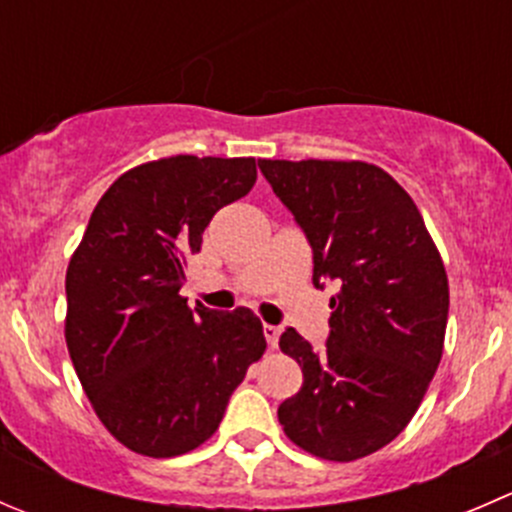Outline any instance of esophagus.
<instances>
[{
	"label": "esophagus",
	"mask_w": 512,
	"mask_h": 512,
	"mask_svg": "<svg viewBox=\"0 0 512 512\" xmlns=\"http://www.w3.org/2000/svg\"><path fill=\"white\" fill-rule=\"evenodd\" d=\"M262 332H265L267 345H270L272 350H275L277 340H280V327H275V325H262Z\"/></svg>",
	"instance_id": "1"
}]
</instances>
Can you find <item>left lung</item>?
Returning <instances> with one entry per match:
<instances>
[{
    "label": "left lung",
    "instance_id": "left-lung-1",
    "mask_svg": "<svg viewBox=\"0 0 512 512\" xmlns=\"http://www.w3.org/2000/svg\"><path fill=\"white\" fill-rule=\"evenodd\" d=\"M312 247V285L337 282L320 352L287 327L280 350L302 367L277 408L282 430L322 460L385 448L413 420L443 357L448 275L408 192L367 162L257 160Z\"/></svg>",
    "mask_w": 512,
    "mask_h": 512
}]
</instances>
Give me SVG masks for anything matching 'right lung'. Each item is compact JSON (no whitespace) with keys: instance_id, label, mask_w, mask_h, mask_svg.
<instances>
[{"instance_id":"1","label":"right lung","mask_w":512,"mask_h":512,"mask_svg":"<svg viewBox=\"0 0 512 512\" xmlns=\"http://www.w3.org/2000/svg\"><path fill=\"white\" fill-rule=\"evenodd\" d=\"M255 180V157H167L124 172L89 217L67 267L64 337L94 413L124 448L195 450L265 352L255 312L190 310L180 295L205 227Z\"/></svg>"}]
</instances>
